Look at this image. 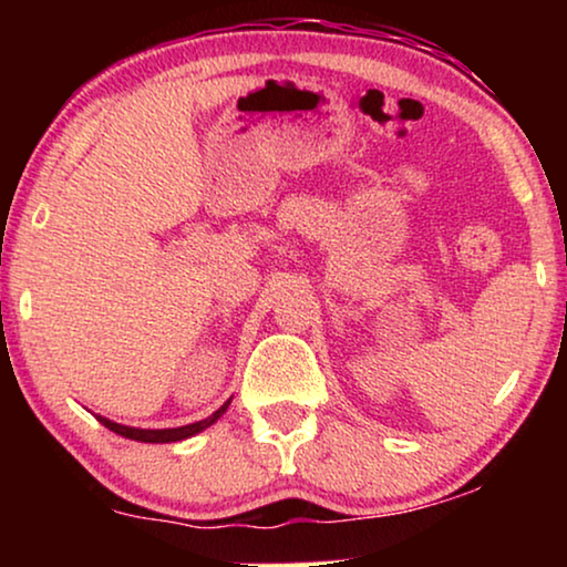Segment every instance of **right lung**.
<instances>
[{
	"instance_id": "obj_1",
	"label": "right lung",
	"mask_w": 567,
	"mask_h": 567,
	"mask_svg": "<svg viewBox=\"0 0 567 567\" xmlns=\"http://www.w3.org/2000/svg\"><path fill=\"white\" fill-rule=\"evenodd\" d=\"M229 402H231V400L224 402V405H221L219 410H216L214 415L204 417V421L190 423V425H181V429H131V425L113 423V421H107V417H100V423H103L105 429H111L113 433H118V436H123V439L144 441V444H169V441H183V439L196 436V433L208 429V425H214L224 413H227Z\"/></svg>"
}]
</instances>
